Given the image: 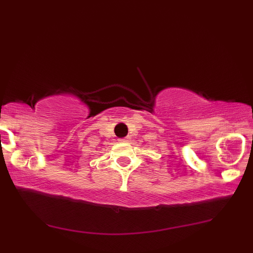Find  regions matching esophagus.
I'll return each instance as SVG.
<instances>
[{
  "mask_svg": "<svg viewBox=\"0 0 253 253\" xmlns=\"http://www.w3.org/2000/svg\"><path fill=\"white\" fill-rule=\"evenodd\" d=\"M129 139H130L129 137H126V138H123V139H120V141H122V143H126V141H129Z\"/></svg>",
  "mask_w": 253,
  "mask_h": 253,
  "instance_id": "34e87169",
  "label": "esophagus"
}]
</instances>
